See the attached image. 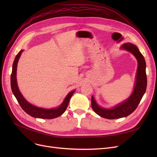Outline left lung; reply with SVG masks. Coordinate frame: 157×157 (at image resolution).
I'll list each match as a JSON object with an SVG mask.
<instances>
[{
  "label": "left lung",
  "mask_w": 157,
  "mask_h": 157,
  "mask_svg": "<svg viewBox=\"0 0 157 157\" xmlns=\"http://www.w3.org/2000/svg\"><path fill=\"white\" fill-rule=\"evenodd\" d=\"M122 49L126 50L134 55L137 60L138 66L134 90L131 96L124 102L117 105L112 109H105L99 107L92 97V108L94 111L101 117L107 119H115L126 117L134 112L141 101L142 97L146 91L147 75L146 63L144 57L141 54L137 47L131 43H125L121 47Z\"/></svg>",
  "instance_id": "left-lung-1"
}]
</instances>
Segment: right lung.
<instances>
[{
	"instance_id": "1",
	"label": "right lung",
	"mask_w": 157,
	"mask_h": 157,
	"mask_svg": "<svg viewBox=\"0 0 157 157\" xmlns=\"http://www.w3.org/2000/svg\"><path fill=\"white\" fill-rule=\"evenodd\" d=\"M23 51V50L20 51L19 53L16 55L12 65L10 84L11 88L13 95L15 96L19 104H20V105L21 107L23 110H24V111L26 113H27L28 115H29L33 117L39 118H45V119H52V118H55L59 117L65 111L66 109H67L68 106L70 99L75 92V90H73V91H71L67 94V96L65 97L64 101L61 104V105L59 107L54 109H48L40 108L32 105V104L26 101V99L23 97L22 94L20 92V90H19L16 80V71L17 62Z\"/></svg>"
}]
</instances>
